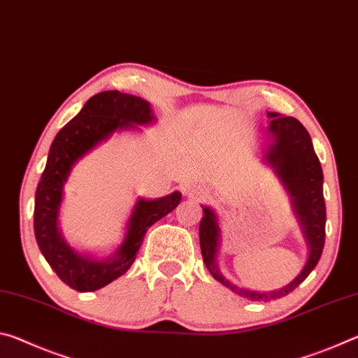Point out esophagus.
I'll use <instances>...</instances> for the list:
<instances>
[{
  "mask_svg": "<svg viewBox=\"0 0 358 358\" xmlns=\"http://www.w3.org/2000/svg\"><path fill=\"white\" fill-rule=\"evenodd\" d=\"M185 196H187L189 199H194V201H201V199L203 197V191L197 185H186Z\"/></svg>",
  "mask_w": 358,
  "mask_h": 358,
  "instance_id": "esophagus-1",
  "label": "esophagus"
}]
</instances>
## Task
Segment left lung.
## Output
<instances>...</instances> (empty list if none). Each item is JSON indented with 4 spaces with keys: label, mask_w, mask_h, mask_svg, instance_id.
I'll return each mask as SVG.
<instances>
[{
    "label": "left lung",
    "mask_w": 358,
    "mask_h": 358,
    "mask_svg": "<svg viewBox=\"0 0 358 358\" xmlns=\"http://www.w3.org/2000/svg\"><path fill=\"white\" fill-rule=\"evenodd\" d=\"M266 117L271 121L266 129L268 143L264 151L262 161L264 164L273 169L275 175L290 196L294 215L305 237L308 257L301 271L287 286L270 290V292H257V290L238 287L237 284L230 282L226 276H222L217 266L216 259L221 245V227L213 208L202 207L203 216L199 226L202 257L211 276L232 292L254 301L281 299L299 287L317 265L325 243L327 215L322 187L324 173L319 157L314 153L311 137L305 126L294 117H282L276 112H268Z\"/></svg>",
    "instance_id": "8db88e82"
}]
</instances>
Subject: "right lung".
Returning a JSON list of instances; mask_svg holds the SVG:
<instances>
[{"instance_id": "right-lung-1", "label": "right lung", "mask_w": 358, "mask_h": 358, "mask_svg": "<svg viewBox=\"0 0 358 358\" xmlns=\"http://www.w3.org/2000/svg\"><path fill=\"white\" fill-rule=\"evenodd\" d=\"M155 121L148 101L134 94L102 92L85 102L82 110L53 138L36 187L34 235L42 256L71 289L93 292L124 275L134 264L147 230L178 207V191L153 201L138 197L126 222L123 241L107 257L77 251L64 240L58 226L64 185L72 167L115 132L137 131L138 126H150Z\"/></svg>"}]
</instances>
